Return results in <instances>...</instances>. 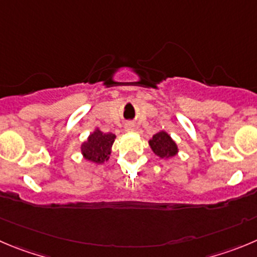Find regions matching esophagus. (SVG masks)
<instances>
[{
  "mask_svg": "<svg viewBox=\"0 0 257 257\" xmlns=\"http://www.w3.org/2000/svg\"><path fill=\"white\" fill-rule=\"evenodd\" d=\"M125 129L126 131H134V123H132V121H128V123H125Z\"/></svg>",
  "mask_w": 257,
  "mask_h": 257,
  "instance_id": "1",
  "label": "esophagus"
}]
</instances>
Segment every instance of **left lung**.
Listing matches in <instances>:
<instances>
[{"label":"left lung","instance_id":"left-lung-1","mask_svg":"<svg viewBox=\"0 0 257 257\" xmlns=\"http://www.w3.org/2000/svg\"><path fill=\"white\" fill-rule=\"evenodd\" d=\"M148 143H150L151 148L155 152V155H157L158 157L161 158L174 157L179 152V148H177V145L175 143V141L165 131L156 133L152 137V140H150Z\"/></svg>","mask_w":257,"mask_h":257}]
</instances>
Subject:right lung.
<instances>
[{"instance_id":"obj_1","label":"right lung","mask_w":257,"mask_h":257,"mask_svg":"<svg viewBox=\"0 0 257 257\" xmlns=\"http://www.w3.org/2000/svg\"><path fill=\"white\" fill-rule=\"evenodd\" d=\"M114 141L115 134L104 133L100 129H95L88 136L87 141L81 145V152L87 161L93 164H104L109 160Z\"/></svg>"}]
</instances>
